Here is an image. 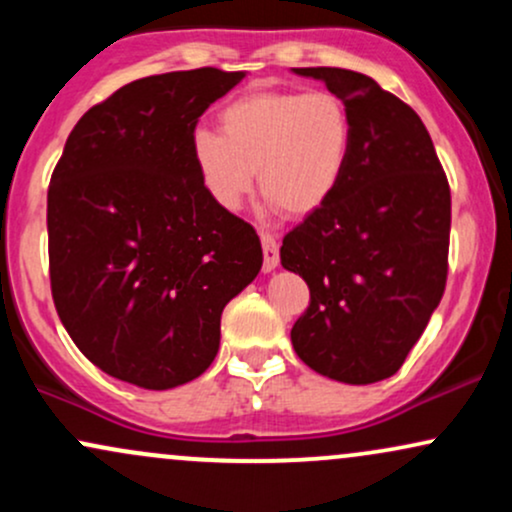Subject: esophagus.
<instances>
[{
	"mask_svg": "<svg viewBox=\"0 0 512 512\" xmlns=\"http://www.w3.org/2000/svg\"><path fill=\"white\" fill-rule=\"evenodd\" d=\"M262 252H264V272H274L279 267V245L269 233H262Z\"/></svg>",
	"mask_w": 512,
	"mask_h": 512,
	"instance_id": "obj_1",
	"label": "esophagus"
}]
</instances>
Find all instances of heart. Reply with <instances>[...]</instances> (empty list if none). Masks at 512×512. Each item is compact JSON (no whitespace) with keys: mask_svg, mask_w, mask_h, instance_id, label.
I'll return each mask as SVG.
<instances>
[{"mask_svg":"<svg viewBox=\"0 0 512 512\" xmlns=\"http://www.w3.org/2000/svg\"><path fill=\"white\" fill-rule=\"evenodd\" d=\"M219 131L190 137L192 163L221 209H238L260 182L264 199L289 216L325 207L349 166L354 122L330 91H252L219 113Z\"/></svg>","mask_w":512,"mask_h":512,"instance_id":"obj_1","label":"heart"}]
</instances>
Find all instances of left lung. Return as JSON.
I'll return each mask as SVG.
<instances>
[{
    "mask_svg": "<svg viewBox=\"0 0 512 512\" xmlns=\"http://www.w3.org/2000/svg\"><path fill=\"white\" fill-rule=\"evenodd\" d=\"M354 122L349 166L330 202L281 245L308 310L291 330L305 366L349 385L390 378L424 334L448 279L450 187L421 117L366 74L303 67Z\"/></svg>",
    "mask_w": 512,
    "mask_h": 512,
    "instance_id": "1",
    "label": "left lung"
}]
</instances>
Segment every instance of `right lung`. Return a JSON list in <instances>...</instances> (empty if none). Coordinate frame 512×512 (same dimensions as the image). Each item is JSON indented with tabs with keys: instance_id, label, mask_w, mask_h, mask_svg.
I'll use <instances>...</instances> for the list:
<instances>
[{
	"instance_id": "add662e5",
	"label": "right lung",
	"mask_w": 512,
	"mask_h": 512,
	"mask_svg": "<svg viewBox=\"0 0 512 512\" xmlns=\"http://www.w3.org/2000/svg\"><path fill=\"white\" fill-rule=\"evenodd\" d=\"M245 79L214 67L122 86L76 122L48 190L52 301L93 366L170 390L211 366L221 313L255 279V228L192 163L211 103Z\"/></svg>"
}]
</instances>
